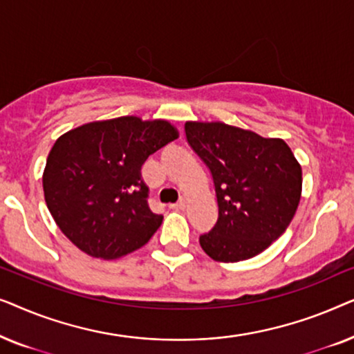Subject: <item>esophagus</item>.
<instances>
[{
    "label": "esophagus",
    "mask_w": 354,
    "mask_h": 354,
    "mask_svg": "<svg viewBox=\"0 0 354 354\" xmlns=\"http://www.w3.org/2000/svg\"><path fill=\"white\" fill-rule=\"evenodd\" d=\"M169 207H172V209H183L185 207V200L183 198H180L177 203H174V205H171Z\"/></svg>",
    "instance_id": "obj_1"
}]
</instances>
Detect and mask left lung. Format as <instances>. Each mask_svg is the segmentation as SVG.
I'll use <instances>...</instances> for the list:
<instances>
[{
	"label": "left lung",
	"mask_w": 354,
	"mask_h": 354,
	"mask_svg": "<svg viewBox=\"0 0 354 354\" xmlns=\"http://www.w3.org/2000/svg\"><path fill=\"white\" fill-rule=\"evenodd\" d=\"M188 145L214 180L217 222L200 235L205 253L239 263L263 253L287 230L301 198V166L282 138L224 122H185Z\"/></svg>",
	"instance_id": "obj_1"
}]
</instances>
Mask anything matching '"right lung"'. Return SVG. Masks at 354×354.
<instances>
[{
    "label": "right lung",
    "instance_id": "right-lung-1",
    "mask_svg": "<svg viewBox=\"0 0 354 354\" xmlns=\"http://www.w3.org/2000/svg\"><path fill=\"white\" fill-rule=\"evenodd\" d=\"M178 138L162 119L122 115L61 135L48 154L43 192L53 219L84 253L115 259L142 248L162 222L148 206L142 166Z\"/></svg>",
    "mask_w": 354,
    "mask_h": 354
}]
</instances>
